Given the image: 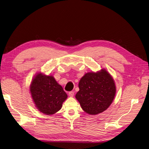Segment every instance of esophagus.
Returning a JSON list of instances; mask_svg holds the SVG:
<instances>
[{"mask_svg":"<svg viewBox=\"0 0 149 149\" xmlns=\"http://www.w3.org/2000/svg\"><path fill=\"white\" fill-rule=\"evenodd\" d=\"M68 94H69V96H70V97H73L74 95V92L71 91V92H69L68 93Z\"/></svg>","mask_w":149,"mask_h":149,"instance_id":"obj_1","label":"esophagus"}]
</instances>
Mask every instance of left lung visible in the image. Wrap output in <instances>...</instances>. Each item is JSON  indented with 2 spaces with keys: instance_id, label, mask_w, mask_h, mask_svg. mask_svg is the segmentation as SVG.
I'll use <instances>...</instances> for the list:
<instances>
[{
  "instance_id": "8db88e82",
  "label": "left lung",
  "mask_w": 149,
  "mask_h": 149,
  "mask_svg": "<svg viewBox=\"0 0 149 149\" xmlns=\"http://www.w3.org/2000/svg\"><path fill=\"white\" fill-rule=\"evenodd\" d=\"M80 90L75 97L83 110L91 115L106 110L113 101L116 92L114 81L105 69L87 72L80 80Z\"/></svg>"
}]
</instances>
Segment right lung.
<instances>
[{
  "label": "right lung",
  "instance_id": "1",
  "mask_svg": "<svg viewBox=\"0 0 149 149\" xmlns=\"http://www.w3.org/2000/svg\"><path fill=\"white\" fill-rule=\"evenodd\" d=\"M30 92L38 110L47 115L55 114L61 110L68 95L53 76L39 72L33 78Z\"/></svg>",
  "mask_w": 149,
  "mask_h": 149
}]
</instances>
